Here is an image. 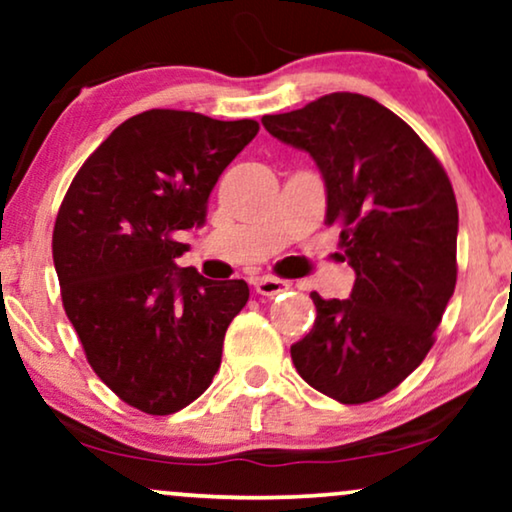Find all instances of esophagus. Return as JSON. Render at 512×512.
<instances>
[{
  "label": "esophagus",
  "instance_id": "1",
  "mask_svg": "<svg viewBox=\"0 0 512 512\" xmlns=\"http://www.w3.org/2000/svg\"><path fill=\"white\" fill-rule=\"evenodd\" d=\"M284 289H289V284L282 282V279H275V277H256L254 279V291L258 296H277V293H282Z\"/></svg>",
  "mask_w": 512,
  "mask_h": 512
}]
</instances>
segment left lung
Masks as SVG:
<instances>
[{
    "label": "left lung",
    "mask_w": 512,
    "mask_h": 512,
    "mask_svg": "<svg viewBox=\"0 0 512 512\" xmlns=\"http://www.w3.org/2000/svg\"><path fill=\"white\" fill-rule=\"evenodd\" d=\"M261 123L314 158L326 223L340 228V258L356 272L347 300L310 293L317 319L291 347L293 366L335 401H375L424 361L454 293L450 179L417 132L373 97L331 93Z\"/></svg>",
    "instance_id": "1"
}]
</instances>
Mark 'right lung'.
I'll use <instances>...</instances> for the list:
<instances>
[{"label":"right lung","mask_w":512,"mask_h":512,"mask_svg":"<svg viewBox=\"0 0 512 512\" xmlns=\"http://www.w3.org/2000/svg\"><path fill=\"white\" fill-rule=\"evenodd\" d=\"M258 123L151 109L90 153L62 200L53 263L62 305L97 377L132 408L172 415L221 366L244 279L214 282L174 258L181 230L202 226L221 172Z\"/></svg>","instance_id":"obj_1"}]
</instances>
